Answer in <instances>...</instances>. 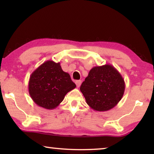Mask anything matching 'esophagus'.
<instances>
[{"label": "esophagus", "mask_w": 154, "mask_h": 154, "mask_svg": "<svg viewBox=\"0 0 154 154\" xmlns=\"http://www.w3.org/2000/svg\"><path fill=\"white\" fill-rule=\"evenodd\" d=\"M75 84H76L77 88H79L81 85V84H82V81H81V80L76 81V82H75Z\"/></svg>", "instance_id": "34e87169"}]
</instances>
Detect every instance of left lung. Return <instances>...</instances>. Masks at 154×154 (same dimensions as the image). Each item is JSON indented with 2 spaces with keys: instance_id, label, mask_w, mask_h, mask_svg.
<instances>
[{
  "instance_id": "8db88e82",
  "label": "left lung",
  "mask_w": 154,
  "mask_h": 154,
  "mask_svg": "<svg viewBox=\"0 0 154 154\" xmlns=\"http://www.w3.org/2000/svg\"><path fill=\"white\" fill-rule=\"evenodd\" d=\"M80 90L86 103L96 111H109L123 97L125 82L113 66L106 64L93 67L82 83Z\"/></svg>"
}]
</instances>
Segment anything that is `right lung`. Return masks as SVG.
I'll return each mask as SVG.
<instances>
[{"label": "right lung", "mask_w": 154, "mask_h": 154, "mask_svg": "<svg viewBox=\"0 0 154 154\" xmlns=\"http://www.w3.org/2000/svg\"><path fill=\"white\" fill-rule=\"evenodd\" d=\"M76 88L70 75L62 71L60 63L47 60L30 75L28 92L38 106L46 109L56 108L66 94Z\"/></svg>", "instance_id": "add662e5"}]
</instances>
